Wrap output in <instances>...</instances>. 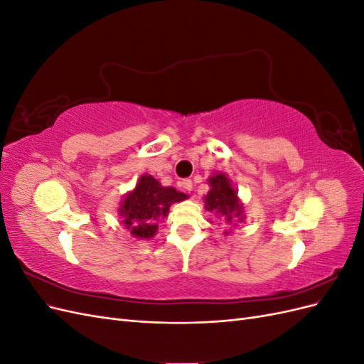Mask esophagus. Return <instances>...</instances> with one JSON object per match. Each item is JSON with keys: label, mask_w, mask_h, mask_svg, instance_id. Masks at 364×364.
I'll use <instances>...</instances> for the list:
<instances>
[{"label": "esophagus", "mask_w": 364, "mask_h": 364, "mask_svg": "<svg viewBox=\"0 0 364 364\" xmlns=\"http://www.w3.org/2000/svg\"><path fill=\"white\" fill-rule=\"evenodd\" d=\"M181 185H182V188H183L185 191H188V193L193 191V181H191V179H183V181L181 182Z\"/></svg>", "instance_id": "34e87169"}]
</instances>
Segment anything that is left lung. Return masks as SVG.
I'll return each instance as SVG.
<instances>
[{
    "mask_svg": "<svg viewBox=\"0 0 364 364\" xmlns=\"http://www.w3.org/2000/svg\"><path fill=\"white\" fill-rule=\"evenodd\" d=\"M209 185H211V190L208 191L205 197L206 211L215 213L220 217L226 218L228 223L232 222V218H241L243 206L240 205L237 193L226 176L222 173L213 176L209 179Z\"/></svg>",
    "mask_w": 364,
    "mask_h": 364,
    "instance_id": "left-lung-1",
    "label": "left lung"
}]
</instances>
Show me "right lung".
<instances>
[{"label":"right lung","mask_w":364,"mask_h":364,"mask_svg":"<svg viewBox=\"0 0 364 364\" xmlns=\"http://www.w3.org/2000/svg\"><path fill=\"white\" fill-rule=\"evenodd\" d=\"M185 194L171 186H162L155 178L141 176L135 190L126 196L119 208L124 226L138 238H151L158 230L159 218L168 213L170 205L185 199Z\"/></svg>","instance_id":"right-lung-1"}]
</instances>
